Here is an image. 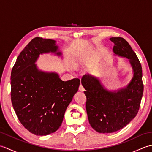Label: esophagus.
<instances>
[{
    "instance_id": "1",
    "label": "esophagus",
    "mask_w": 152,
    "mask_h": 152,
    "mask_svg": "<svg viewBox=\"0 0 152 152\" xmlns=\"http://www.w3.org/2000/svg\"><path fill=\"white\" fill-rule=\"evenodd\" d=\"M79 90L80 91H83L85 90V89H84V88H83V86L82 85V84H80V87H79Z\"/></svg>"
}]
</instances>
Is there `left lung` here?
<instances>
[{
	"instance_id": "8db88e82",
	"label": "left lung",
	"mask_w": 152,
	"mask_h": 152,
	"mask_svg": "<svg viewBox=\"0 0 152 152\" xmlns=\"http://www.w3.org/2000/svg\"><path fill=\"white\" fill-rule=\"evenodd\" d=\"M115 56L129 59L133 76L125 88L109 91L96 77L85 74L82 84L86 91L89 124L100 133H111L125 127L137 115L142 97V70L139 60L124 38L112 37Z\"/></svg>"
}]
</instances>
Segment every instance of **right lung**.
<instances>
[{"mask_svg":"<svg viewBox=\"0 0 152 152\" xmlns=\"http://www.w3.org/2000/svg\"><path fill=\"white\" fill-rule=\"evenodd\" d=\"M58 56L56 41L36 37L17 58L11 73V100L23 127L34 134L45 136L56 132L64 112L78 91L80 80L62 81L54 72H44L35 64L40 54Z\"/></svg>","mask_w":152,"mask_h":152,"instance_id":"right-lung-1","label":"right lung"}]
</instances>
